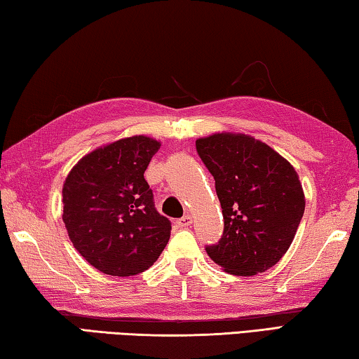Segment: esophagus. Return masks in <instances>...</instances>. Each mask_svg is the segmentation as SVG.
<instances>
[{
	"label": "esophagus",
	"mask_w": 359,
	"mask_h": 359,
	"mask_svg": "<svg viewBox=\"0 0 359 359\" xmlns=\"http://www.w3.org/2000/svg\"><path fill=\"white\" fill-rule=\"evenodd\" d=\"M191 223H193L191 215H184V217L179 218V220H177V224H179L180 228H188Z\"/></svg>",
	"instance_id": "1"
}]
</instances>
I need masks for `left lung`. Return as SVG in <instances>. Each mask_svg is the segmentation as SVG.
Returning a JSON list of instances; mask_svg holds the SVG:
<instances>
[{
  "label": "left lung",
  "instance_id": "1",
  "mask_svg": "<svg viewBox=\"0 0 359 359\" xmlns=\"http://www.w3.org/2000/svg\"><path fill=\"white\" fill-rule=\"evenodd\" d=\"M196 150L215 179L224 231L209 257L233 276L271 269L293 242L306 209L299 175L269 145L242 133L199 137Z\"/></svg>",
  "mask_w": 359,
  "mask_h": 359
}]
</instances>
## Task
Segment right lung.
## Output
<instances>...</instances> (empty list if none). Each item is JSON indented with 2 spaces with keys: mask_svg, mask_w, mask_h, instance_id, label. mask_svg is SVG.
<instances>
[{
  "mask_svg": "<svg viewBox=\"0 0 359 359\" xmlns=\"http://www.w3.org/2000/svg\"><path fill=\"white\" fill-rule=\"evenodd\" d=\"M161 142L131 136L79 160L63 184V222L76 250L102 274L130 277L155 263L171 236L144 179Z\"/></svg>",
  "mask_w": 359,
  "mask_h": 359,
  "instance_id": "add662e5",
  "label": "right lung"
}]
</instances>
